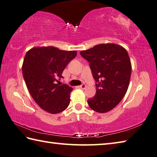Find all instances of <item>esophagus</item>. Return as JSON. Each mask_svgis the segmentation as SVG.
Wrapping results in <instances>:
<instances>
[{
    "instance_id": "34e87169",
    "label": "esophagus",
    "mask_w": 157,
    "mask_h": 157,
    "mask_svg": "<svg viewBox=\"0 0 157 157\" xmlns=\"http://www.w3.org/2000/svg\"><path fill=\"white\" fill-rule=\"evenodd\" d=\"M79 88L82 89V90H85V89L86 88V85H85V83H82V85H80V86H79Z\"/></svg>"
}]
</instances>
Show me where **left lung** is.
Instances as JSON below:
<instances>
[{
  "label": "left lung",
  "mask_w": 157,
  "mask_h": 157,
  "mask_svg": "<svg viewBox=\"0 0 157 157\" xmlns=\"http://www.w3.org/2000/svg\"><path fill=\"white\" fill-rule=\"evenodd\" d=\"M80 54L90 62L96 82V95L87 100L89 106L98 113L111 111L128 90L132 70L128 52L117 44H102Z\"/></svg>",
  "instance_id": "1"
}]
</instances>
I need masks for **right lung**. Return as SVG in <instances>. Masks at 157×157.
Instances as JSON below:
<instances>
[{
	"instance_id": "add662e5",
	"label": "right lung",
	"mask_w": 157,
	"mask_h": 157,
	"mask_svg": "<svg viewBox=\"0 0 157 157\" xmlns=\"http://www.w3.org/2000/svg\"><path fill=\"white\" fill-rule=\"evenodd\" d=\"M75 51H61L53 46L36 47L26 53L22 75L35 102L50 113H61L70 102L72 88L59 84L65 67L75 58Z\"/></svg>"
}]
</instances>
